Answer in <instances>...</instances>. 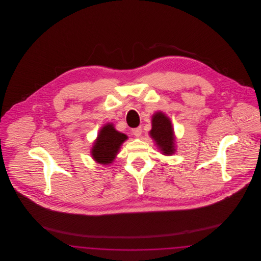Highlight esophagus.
Returning a JSON list of instances; mask_svg holds the SVG:
<instances>
[{"mask_svg": "<svg viewBox=\"0 0 261 261\" xmlns=\"http://www.w3.org/2000/svg\"><path fill=\"white\" fill-rule=\"evenodd\" d=\"M132 133L135 137H140L142 135V127H137L132 129Z\"/></svg>", "mask_w": 261, "mask_h": 261, "instance_id": "esophagus-1", "label": "esophagus"}]
</instances>
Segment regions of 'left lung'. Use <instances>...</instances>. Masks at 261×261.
<instances>
[{
	"label": "left lung",
	"mask_w": 261,
	"mask_h": 261,
	"mask_svg": "<svg viewBox=\"0 0 261 261\" xmlns=\"http://www.w3.org/2000/svg\"><path fill=\"white\" fill-rule=\"evenodd\" d=\"M149 135L156 146L165 155L175 152V136L170 119L162 112H155L151 118V130Z\"/></svg>",
	"instance_id": "8db88e82"
}]
</instances>
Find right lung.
<instances>
[{"instance_id":"1","label":"right lung","mask_w":261,"mask_h":261,"mask_svg":"<svg viewBox=\"0 0 261 261\" xmlns=\"http://www.w3.org/2000/svg\"><path fill=\"white\" fill-rule=\"evenodd\" d=\"M125 140L127 136L116 131L112 123L105 125L99 130L91 150L93 159L99 164H111Z\"/></svg>"}]
</instances>
